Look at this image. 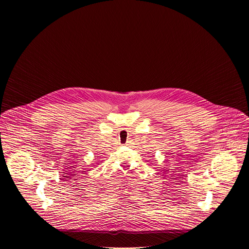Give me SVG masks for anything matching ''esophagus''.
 Wrapping results in <instances>:
<instances>
[{"instance_id": "esophagus-1", "label": "esophagus", "mask_w": 249, "mask_h": 249, "mask_svg": "<svg viewBox=\"0 0 249 249\" xmlns=\"http://www.w3.org/2000/svg\"><path fill=\"white\" fill-rule=\"evenodd\" d=\"M126 144H127V143H126Z\"/></svg>"}]
</instances>
